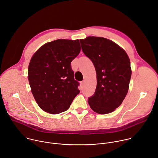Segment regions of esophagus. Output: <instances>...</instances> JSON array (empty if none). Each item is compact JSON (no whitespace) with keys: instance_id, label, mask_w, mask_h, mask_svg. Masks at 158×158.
Returning a JSON list of instances; mask_svg holds the SVG:
<instances>
[{"instance_id":"34e87169","label":"esophagus","mask_w":158,"mask_h":158,"mask_svg":"<svg viewBox=\"0 0 158 158\" xmlns=\"http://www.w3.org/2000/svg\"><path fill=\"white\" fill-rule=\"evenodd\" d=\"M81 86H82V87H84V85H85V81H82V82H81Z\"/></svg>"}]
</instances>
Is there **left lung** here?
<instances>
[{"instance_id":"left-lung-1","label":"left lung","mask_w":158,"mask_h":158,"mask_svg":"<svg viewBox=\"0 0 158 158\" xmlns=\"http://www.w3.org/2000/svg\"><path fill=\"white\" fill-rule=\"evenodd\" d=\"M80 42L97 74L96 91L88 103L98 114L110 113L122 104L128 92L132 73L129 58L118 44L104 37L89 36Z\"/></svg>"}]
</instances>
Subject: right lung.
Returning a JSON list of instances; mask_svg holds the SVG:
<instances>
[{
    "instance_id": "add662e5",
    "label": "right lung",
    "mask_w": 158,
    "mask_h": 158,
    "mask_svg": "<svg viewBox=\"0 0 158 158\" xmlns=\"http://www.w3.org/2000/svg\"><path fill=\"white\" fill-rule=\"evenodd\" d=\"M80 51L78 39H57L43 45L32 57L28 79L43 110L52 114L65 111L79 93L71 63Z\"/></svg>"
}]
</instances>
